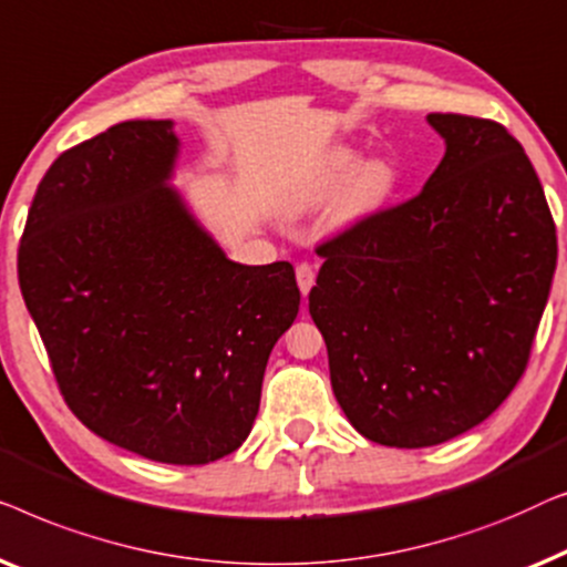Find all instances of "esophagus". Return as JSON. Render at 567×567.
<instances>
[{
    "label": "esophagus",
    "instance_id": "34e87169",
    "mask_svg": "<svg viewBox=\"0 0 567 567\" xmlns=\"http://www.w3.org/2000/svg\"><path fill=\"white\" fill-rule=\"evenodd\" d=\"M295 280H298L300 292L308 295L310 287L316 285V269L310 267V265H306V261H302V265L295 267Z\"/></svg>",
    "mask_w": 567,
    "mask_h": 567
}]
</instances>
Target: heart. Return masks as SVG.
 <instances>
[{
  "mask_svg": "<svg viewBox=\"0 0 567 567\" xmlns=\"http://www.w3.org/2000/svg\"><path fill=\"white\" fill-rule=\"evenodd\" d=\"M398 187V174L385 158H370L357 166L352 148H331L318 158L300 185L292 189L290 210L308 213L339 195V218L360 220L382 210Z\"/></svg>",
  "mask_w": 567,
  "mask_h": 567,
  "instance_id": "heart-1",
  "label": "heart"
}]
</instances>
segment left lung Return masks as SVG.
Listing matches in <instances>:
<instances>
[{
	"instance_id": "1",
	"label": "left lung",
	"mask_w": 567,
	"mask_h": 567,
	"mask_svg": "<svg viewBox=\"0 0 567 567\" xmlns=\"http://www.w3.org/2000/svg\"><path fill=\"white\" fill-rule=\"evenodd\" d=\"M429 125L446 151L424 189L318 246L308 295L341 411L403 450L454 440L506 401L557 265L522 143L485 117L432 113Z\"/></svg>"
}]
</instances>
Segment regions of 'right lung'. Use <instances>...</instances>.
I'll use <instances>...</instances> for the list:
<instances>
[{
    "label": "right lung",
    "mask_w": 567,
    "mask_h": 567,
    "mask_svg": "<svg viewBox=\"0 0 567 567\" xmlns=\"http://www.w3.org/2000/svg\"><path fill=\"white\" fill-rule=\"evenodd\" d=\"M172 125L117 123L63 151L18 275L71 413L146 460L205 465L249 436L300 290L290 261H230L166 185Z\"/></svg>",
    "instance_id": "obj_1"
}]
</instances>
